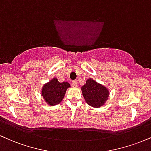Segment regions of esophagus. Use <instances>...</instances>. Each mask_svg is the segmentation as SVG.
Segmentation results:
<instances>
[{
	"label": "esophagus",
	"instance_id": "1",
	"mask_svg": "<svg viewBox=\"0 0 151 151\" xmlns=\"http://www.w3.org/2000/svg\"><path fill=\"white\" fill-rule=\"evenodd\" d=\"M72 86H74V87L77 86V82L76 81H72Z\"/></svg>",
	"mask_w": 151,
	"mask_h": 151
}]
</instances>
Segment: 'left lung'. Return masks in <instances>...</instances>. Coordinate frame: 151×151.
Returning <instances> with one entry per match:
<instances>
[{
	"label": "left lung",
	"mask_w": 151,
	"mask_h": 151,
	"mask_svg": "<svg viewBox=\"0 0 151 151\" xmlns=\"http://www.w3.org/2000/svg\"><path fill=\"white\" fill-rule=\"evenodd\" d=\"M81 91L87 104L93 108L102 106L109 97L108 88L93 79H87L86 83L81 87Z\"/></svg>",
	"instance_id": "8db88e82"
}]
</instances>
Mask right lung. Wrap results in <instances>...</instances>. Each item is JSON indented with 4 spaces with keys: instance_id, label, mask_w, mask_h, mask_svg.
I'll use <instances>...</instances> for the list:
<instances>
[{
    "instance_id": "add662e5",
    "label": "right lung",
    "mask_w": 151,
    "mask_h": 151,
    "mask_svg": "<svg viewBox=\"0 0 151 151\" xmlns=\"http://www.w3.org/2000/svg\"><path fill=\"white\" fill-rule=\"evenodd\" d=\"M69 87L70 84L68 82L60 83L56 78H53L43 85L41 96L48 105H58L63 101Z\"/></svg>"
}]
</instances>
